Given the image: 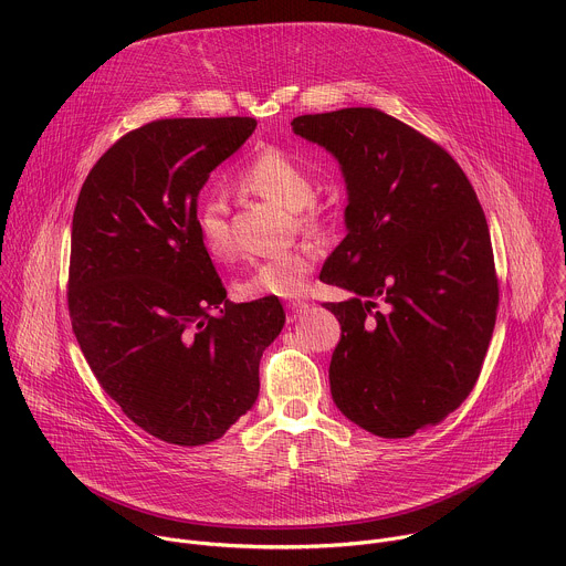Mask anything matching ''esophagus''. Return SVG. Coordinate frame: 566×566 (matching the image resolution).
I'll return each instance as SVG.
<instances>
[{
	"label": "esophagus",
	"instance_id": "34e87169",
	"mask_svg": "<svg viewBox=\"0 0 566 566\" xmlns=\"http://www.w3.org/2000/svg\"><path fill=\"white\" fill-rule=\"evenodd\" d=\"M286 308H289V319L293 322L300 313H304V311L308 308V302H304V300H293V302L286 304Z\"/></svg>",
	"mask_w": 566,
	"mask_h": 566
}]
</instances>
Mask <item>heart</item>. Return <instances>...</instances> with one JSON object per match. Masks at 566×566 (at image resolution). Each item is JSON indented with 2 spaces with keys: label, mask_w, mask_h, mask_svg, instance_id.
I'll use <instances>...</instances> for the list:
<instances>
[{
  "label": "heart",
  "mask_w": 566,
  "mask_h": 566,
  "mask_svg": "<svg viewBox=\"0 0 566 566\" xmlns=\"http://www.w3.org/2000/svg\"><path fill=\"white\" fill-rule=\"evenodd\" d=\"M237 186L273 206L295 212V223L308 234H325L332 226L334 212L313 201L315 179L308 168L280 147L260 149L237 175ZM197 230L206 253L226 262L234 253L232 234L226 221V208L219 201H208L197 212ZM317 251L313 247H297L260 262L244 280L239 293L244 297H302L308 277L315 269Z\"/></svg>",
  "instance_id": "1"
}]
</instances>
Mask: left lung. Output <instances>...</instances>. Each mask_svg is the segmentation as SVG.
<instances>
[{
	"mask_svg": "<svg viewBox=\"0 0 566 566\" xmlns=\"http://www.w3.org/2000/svg\"><path fill=\"white\" fill-rule=\"evenodd\" d=\"M293 132L329 149L347 184V237L319 280L354 293L329 382L338 410L382 439L454 412L493 338L500 284L481 203L432 138L374 107L306 114Z\"/></svg>",
	"mask_w": 566,
	"mask_h": 566,
	"instance_id": "left-lung-1",
	"label": "left lung"
}]
</instances>
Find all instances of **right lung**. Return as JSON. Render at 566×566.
<instances>
[{"label": "right lung", "instance_id": "obj_1", "mask_svg": "<svg viewBox=\"0 0 566 566\" xmlns=\"http://www.w3.org/2000/svg\"><path fill=\"white\" fill-rule=\"evenodd\" d=\"M258 120L164 118L118 138L87 175L71 223V327L101 387L151 437L203 446L260 394L284 327L277 297L234 304L197 230L210 172Z\"/></svg>", "mask_w": 566, "mask_h": 566}]
</instances>
